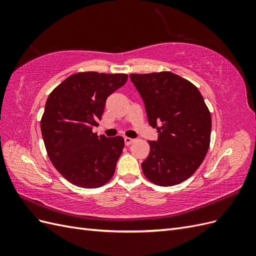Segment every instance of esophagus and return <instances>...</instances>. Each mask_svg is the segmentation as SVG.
Wrapping results in <instances>:
<instances>
[{"instance_id": "34e87169", "label": "esophagus", "mask_w": 256, "mask_h": 256, "mask_svg": "<svg viewBox=\"0 0 256 256\" xmlns=\"http://www.w3.org/2000/svg\"><path fill=\"white\" fill-rule=\"evenodd\" d=\"M124 141H125V144L126 145H130L131 143H132L134 140V138H124Z\"/></svg>"}]
</instances>
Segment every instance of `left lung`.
<instances>
[{
    "mask_svg": "<svg viewBox=\"0 0 256 256\" xmlns=\"http://www.w3.org/2000/svg\"><path fill=\"white\" fill-rule=\"evenodd\" d=\"M158 140L142 162L145 177L162 187L188 180L206 156L212 116L196 85L170 72L130 74Z\"/></svg>",
    "mask_w": 256,
    "mask_h": 256,
    "instance_id": "left-lung-1",
    "label": "left lung"
}]
</instances>
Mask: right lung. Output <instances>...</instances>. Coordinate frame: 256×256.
I'll list each match as a JSON object with an SVG mask.
<instances>
[{
    "label": "right lung",
    "mask_w": 256,
    "mask_h": 256,
    "mask_svg": "<svg viewBox=\"0 0 256 256\" xmlns=\"http://www.w3.org/2000/svg\"><path fill=\"white\" fill-rule=\"evenodd\" d=\"M126 74L78 72L54 88L40 122L48 156L60 174L81 188H98L114 175L122 136H98L106 100L126 83Z\"/></svg>",
    "instance_id": "right-lung-1"
}]
</instances>
